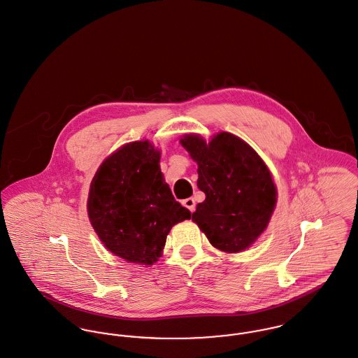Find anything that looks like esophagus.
<instances>
[{
	"label": "esophagus",
	"mask_w": 358,
	"mask_h": 358,
	"mask_svg": "<svg viewBox=\"0 0 358 358\" xmlns=\"http://www.w3.org/2000/svg\"><path fill=\"white\" fill-rule=\"evenodd\" d=\"M183 205L190 210V212H194L195 210V201L194 198H186L183 199Z\"/></svg>",
	"instance_id": "esophagus-1"
}]
</instances>
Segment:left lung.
I'll return each mask as SVG.
<instances>
[{"mask_svg": "<svg viewBox=\"0 0 358 358\" xmlns=\"http://www.w3.org/2000/svg\"><path fill=\"white\" fill-rule=\"evenodd\" d=\"M180 143L198 164L196 186L206 195L193 220L219 250H245L266 228L276 203L268 168L246 142L229 132L217 134L209 143L186 135Z\"/></svg>", "mask_w": 358, "mask_h": 358, "instance_id": "8db88e82", "label": "left lung"}]
</instances>
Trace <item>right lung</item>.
Instances as JSON below:
<instances>
[{"mask_svg":"<svg viewBox=\"0 0 358 358\" xmlns=\"http://www.w3.org/2000/svg\"><path fill=\"white\" fill-rule=\"evenodd\" d=\"M159 162L148 141L127 143L102 163L90 186L92 226L108 250L129 262L157 261L169 229L192 216L164 182Z\"/></svg>","mask_w":358,"mask_h":358,"instance_id":"add662e5","label":"right lung"}]
</instances>
